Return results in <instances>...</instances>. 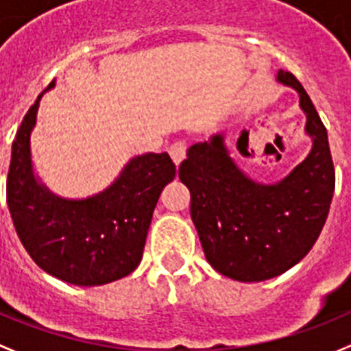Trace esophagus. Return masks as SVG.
<instances>
[{"instance_id":"esophagus-1","label":"esophagus","mask_w":351,"mask_h":351,"mask_svg":"<svg viewBox=\"0 0 351 351\" xmlns=\"http://www.w3.org/2000/svg\"><path fill=\"white\" fill-rule=\"evenodd\" d=\"M185 152H187L185 141H176L169 146V155H171L173 162H175L176 166H180V162L185 158Z\"/></svg>"}]
</instances>
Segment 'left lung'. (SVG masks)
I'll use <instances>...</instances> for the list:
<instances>
[{
	"instance_id": "8db88e82",
	"label": "left lung",
	"mask_w": 351,
	"mask_h": 351,
	"mask_svg": "<svg viewBox=\"0 0 351 351\" xmlns=\"http://www.w3.org/2000/svg\"><path fill=\"white\" fill-rule=\"evenodd\" d=\"M277 83L298 93L313 139L293 171L276 184L254 182L230 157L224 134L191 146L178 167L206 261L234 281H267L302 260L322 233L336 187L327 129L309 95L291 72L279 70Z\"/></svg>"
}]
</instances>
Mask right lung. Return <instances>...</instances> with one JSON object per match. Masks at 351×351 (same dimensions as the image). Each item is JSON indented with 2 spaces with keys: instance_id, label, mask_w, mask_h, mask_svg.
Here are the masks:
<instances>
[{
  "instance_id": "add662e5",
  "label": "right lung",
  "mask_w": 351,
  "mask_h": 351,
  "mask_svg": "<svg viewBox=\"0 0 351 351\" xmlns=\"http://www.w3.org/2000/svg\"><path fill=\"white\" fill-rule=\"evenodd\" d=\"M54 84L38 95L12 143L8 208L42 270L75 286L108 285L138 268L155 205L176 167L166 152L138 155L95 196L66 199L51 193L33 171L29 139L42 95Z\"/></svg>"
}]
</instances>
